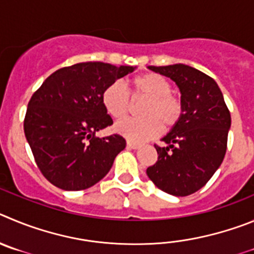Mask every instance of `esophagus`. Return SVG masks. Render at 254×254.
<instances>
[{"label":"esophagus","mask_w":254,"mask_h":254,"mask_svg":"<svg viewBox=\"0 0 254 254\" xmlns=\"http://www.w3.org/2000/svg\"><path fill=\"white\" fill-rule=\"evenodd\" d=\"M139 147H140V144L134 143V141L127 140V148H130V149H138Z\"/></svg>","instance_id":"obj_1"}]
</instances>
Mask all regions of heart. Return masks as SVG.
Masks as SVG:
<instances>
[{"instance_id": "b5f03b06", "label": "heart", "mask_w": 254, "mask_h": 254, "mask_svg": "<svg viewBox=\"0 0 254 254\" xmlns=\"http://www.w3.org/2000/svg\"><path fill=\"white\" fill-rule=\"evenodd\" d=\"M132 97L147 99L141 109L143 119L127 118L115 125V131L134 143L159 135L162 130L175 127L182 116L181 100L172 93V84L157 73H144L131 79ZM105 110L114 119H122L130 109L129 93L120 82L109 84L101 95Z\"/></svg>"}]
</instances>
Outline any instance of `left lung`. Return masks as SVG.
<instances>
[{"label": "left lung", "mask_w": 254, "mask_h": 254, "mask_svg": "<svg viewBox=\"0 0 254 254\" xmlns=\"http://www.w3.org/2000/svg\"><path fill=\"white\" fill-rule=\"evenodd\" d=\"M180 88L184 111L180 122L154 145L158 161L147 168L150 181L164 192L187 196L204 187L227 152L232 119L223 93L211 77L186 64L149 65Z\"/></svg>", "instance_id": "8db88e82"}]
</instances>
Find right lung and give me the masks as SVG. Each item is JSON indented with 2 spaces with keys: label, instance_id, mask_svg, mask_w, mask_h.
Segmentation results:
<instances>
[{
  "label": "right lung",
  "instance_id": "obj_1",
  "mask_svg": "<svg viewBox=\"0 0 254 254\" xmlns=\"http://www.w3.org/2000/svg\"><path fill=\"white\" fill-rule=\"evenodd\" d=\"M134 69L102 62L77 63L56 70L34 92L24 131L39 170L50 184L65 191L86 190L110 171L127 141L119 134L95 135L113 125L101 95Z\"/></svg>",
  "mask_w": 254,
  "mask_h": 254
}]
</instances>
